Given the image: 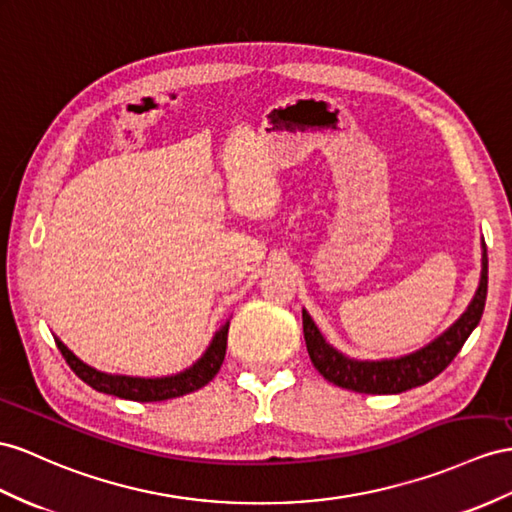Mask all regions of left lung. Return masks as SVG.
Returning a JSON list of instances; mask_svg holds the SVG:
<instances>
[{
    "instance_id": "8db88e82",
    "label": "left lung",
    "mask_w": 512,
    "mask_h": 512,
    "mask_svg": "<svg viewBox=\"0 0 512 512\" xmlns=\"http://www.w3.org/2000/svg\"><path fill=\"white\" fill-rule=\"evenodd\" d=\"M487 272L489 259L484 253L478 292L467 311L435 342L400 359L355 361L339 355L335 348L324 342L309 313L303 311V333L313 368L329 383L359 393H402L406 389L426 385L448 368L458 355V350L467 342L471 331L478 326L484 311V300H487Z\"/></svg>"
}]
</instances>
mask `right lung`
<instances>
[{
    "instance_id": "right-lung-1",
    "label": "right lung",
    "mask_w": 512,
    "mask_h": 512,
    "mask_svg": "<svg viewBox=\"0 0 512 512\" xmlns=\"http://www.w3.org/2000/svg\"><path fill=\"white\" fill-rule=\"evenodd\" d=\"M227 333H229V322L222 324V329L216 333L214 342L209 344L201 361H196L186 372H181L177 376H166V378H131V376L103 374L88 368L86 363L77 359L67 346L58 342V339H56V346L62 352L64 361L69 363V368L93 389L101 393H110V396H116V398L134 400V402H162V400L186 396V393L201 389L212 381V378L218 374L222 361H225Z\"/></svg>"
}]
</instances>
